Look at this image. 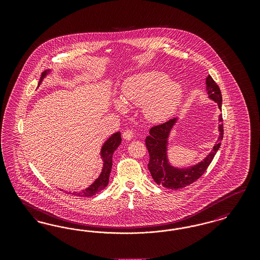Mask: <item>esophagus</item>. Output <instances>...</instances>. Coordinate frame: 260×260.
<instances>
[{
  "mask_svg": "<svg viewBox=\"0 0 260 260\" xmlns=\"http://www.w3.org/2000/svg\"><path fill=\"white\" fill-rule=\"evenodd\" d=\"M123 137L125 140H131L134 137V131L133 129H125L123 133Z\"/></svg>",
  "mask_w": 260,
  "mask_h": 260,
  "instance_id": "obj_1",
  "label": "esophagus"
}]
</instances>
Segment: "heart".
Segmentation results:
<instances>
[{
    "label": "heart",
    "mask_w": 260,
    "mask_h": 260,
    "mask_svg": "<svg viewBox=\"0 0 260 260\" xmlns=\"http://www.w3.org/2000/svg\"><path fill=\"white\" fill-rule=\"evenodd\" d=\"M168 79V75L159 71L135 75L122 86L123 101L126 104L143 105L149 121L162 122L176 109L182 95L181 86ZM116 105L118 109L124 110L122 101Z\"/></svg>",
    "instance_id": "heart-1"
}]
</instances>
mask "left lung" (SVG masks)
Instances as JSON below:
<instances>
[{
    "label": "left lung",
    "instance_id": "1",
    "mask_svg": "<svg viewBox=\"0 0 260 260\" xmlns=\"http://www.w3.org/2000/svg\"><path fill=\"white\" fill-rule=\"evenodd\" d=\"M206 84L209 98L215 101L218 104L219 109H221V91L210 75L208 76ZM176 119H171L168 122L152 126L149 131V136L145 139V144L150 157L148 169L154 181L159 185H162L165 188L172 190L184 188L199 179L209 168L217 150L220 147L221 140L223 139V119L222 114H220V124L218 126L220 136L216 144L213 146L212 151L208 155V157L204 161L199 162L198 165H195L187 169L173 168L169 164L167 158V145L170 132L172 131Z\"/></svg>",
    "mask_w": 260,
    "mask_h": 260
}]
</instances>
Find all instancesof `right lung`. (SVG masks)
<instances>
[{
	"instance_id": "add662e5",
	"label": "right lung",
	"mask_w": 260,
	"mask_h": 260,
	"mask_svg": "<svg viewBox=\"0 0 260 260\" xmlns=\"http://www.w3.org/2000/svg\"><path fill=\"white\" fill-rule=\"evenodd\" d=\"M47 74H48L47 72L42 73L38 86L41 85L43 79L46 77ZM121 141H122L121 133H116L111 137H109V139L103 144L102 149H101V157L103 159L104 164H103L102 172L100 173L99 178L87 189H85L81 192H78V193L77 192L72 193L73 195L80 196V197H90V196H93V195L98 194L99 192L103 190L106 186L108 185L109 175L111 173L113 153L116 149L119 147V145L121 144Z\"/></svg>"
}]
</instances>
